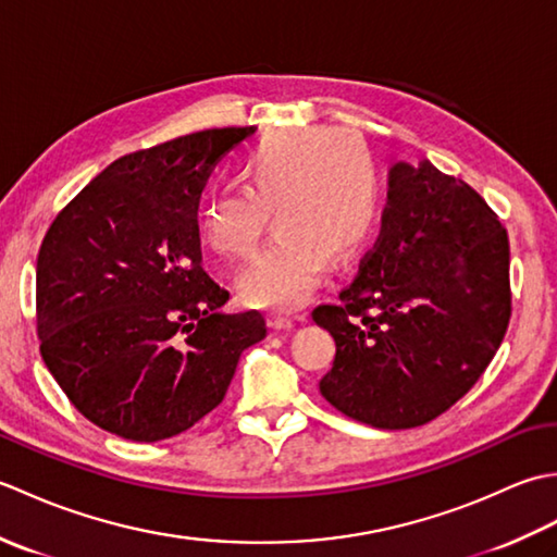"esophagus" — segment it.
<instances>
[{"instance_id": "34e87169", "label": "esophagus", "mask_w": 557, "mask_h": 557, "mask_svg": "<svg viewBox=\"0 0 557 557\" xmlns=\"http://www.w3.org/2000/svg\"><path fill=\"white\" fill-rule=\"evenodd\" d=\"M268 325L272 330H292L294 325H297V318L289 313H282V311H272V313H268Z\"/></svg>"}]
</instances>
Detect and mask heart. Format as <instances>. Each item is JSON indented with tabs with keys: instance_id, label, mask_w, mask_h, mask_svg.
Listing matches in <instances>:
<instances>
[{
	"instance_id": "1",
	"label": "heart",
	"mask_w": 557,
	"mask_h": 557,
	"mask_svg": "<svg viewBox=\"0 0 557 557\" xmlns=\"http://www.w3.org/2000/svg\"><path fill=\"white\" fill-rule=\"evenodd\" d=\"M234 191L212 196L200 218L206 244L220 256L256 253L270 212L277 232L239 280L253 309H297L323 277L327 258L359 251L377 208L369 150L357 136L299 128L265 136L239 162Z\"/></svg>"
}]
</instances>
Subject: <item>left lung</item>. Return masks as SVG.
I'll return each instance as SVG.
<instances>
[{"label":"left lung","instance_id":"left-lung-1","mask_svg":"<svg viewBox=\"0 0 557 557\" xmlns=\"http://www.w3.org/2000/svg\"><path fill=\"white\" fill-rule=\"evenodd\" d=\"M510 313V242L498 215L429 160L397 162L357 280L337 304L313 309L337 347L321 395L373 429L429 423L474 387Z\"/></svg>","mask_w":557,"mask_h":557}]
</instances>
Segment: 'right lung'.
Here are the masks:
<instances>
[{
	"label": "right lung",
	"mask_w": 557,
	"mask_h": 557,
	"mask_svg": "<svg viewBox=\"0 0 557 557\" xmlns=\"http://www.w3.org/2000/svg\"><path fill=\"white\" fill-rule=\"evenodd\" d=\"M256 132L208 128L128 152L47 230L38 253L45 366L83 417L156 443L215 409L258 311L222 313L230 292L200 265L198 203L218 160Z\"/></svg>",
	"instance_id": "add662e5"
}]
</instances>
